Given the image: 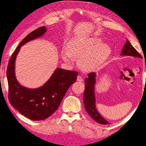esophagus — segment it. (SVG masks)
I'll return each mask as SVG.
<instances>
[{"instance_id": "obj_1", "label": "esophagus", "mask_w": 146, "mask_h": 146, "mask_svg": "<svg viewBox=\"0 0 146 146\" xmlns=\"http://www.w3.org/2000/svg\"><path fill=\"white\" fill-rule=\"evenodd\" d=\"M77 81H79V82H82V81H83V79H82V78L81 76H78V78H77Z\"/></svg>"}]
</instances>
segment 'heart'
I'll return each instance as SVG.
<instances>
[{"instance_id":"heart-1","label":"heart","mask_w":146,"mask_h":146,"mask_svg":"<svg viewBox=\"0 0 146 146\" xmlns=\"http://www.w3.org/2000/svg\"><path fill=\"white\" fill-rule=\"evenodd\" d=\"M98 37H76L71 39L68 49L62 52V57L66 62H70L73 58H79V64L86 70L93 69L106 62L111 53L108 44L102 42Z\"/></svg>"}]
</instances>
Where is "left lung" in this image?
<instances>
[{
	"label": "left lung",
	"mask_w": 146,
	"mask_h": 146,
	"mask_svg": "<svg viewBox=\"0 0 146 146\" xmlns=\"http://www.w3.org/2000/svg\"><path fill=\"white\" fill-rule=\"evenodd\" d=\"M121 56H130L135 58H142L141 54L133 47L128 39H126V42L121 53ZM84 82L85 89L83 95V102L85 109L88 114L99 124H111L101 116L96 108V98L95 95L96 73L91 72L88 74V77L84 79Z\"/></svg>",
	"instance_id": "obj_1"
}]
</instances>
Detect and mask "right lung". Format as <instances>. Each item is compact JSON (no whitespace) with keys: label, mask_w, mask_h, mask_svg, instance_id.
I'll return each mask as SVG.
<instances>
[{"label":"right lung","mask_w":146,"mask_h":146,"mask_svg":"<svg viewBox=\"0 0 146 146\" xmlns=\"http://www.w3.org/2000/svg\"><path fill=\"white\" fill-rule=\"evenodd\" d=\"M46 32V27H41L27 35L12 54L7 68L9 102L21 114L33 121L46 119L55 112L78 75L75 71L56 68L50 78L37 88H29L19 83L15 75V61L20 48L42 37Z\"/></svg>","instance_id":"1"}]
</instances>
